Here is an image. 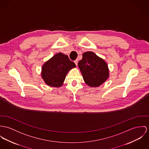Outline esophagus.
Wrapping results in <instances>:
<instances>
[{
	"label": "esophagus",
	"instance_id": "obj_1",
	"mask_svg": "<svg viewBox=\"0 0 149 149\" xmlns=\"http://www.w3.org/2000/svg\"><path fill=\"white\" fill-rule=\"evenodd\" d=\"M78 59H76V60H75V61H74V63H75V65H78Z\"/></svg>",
	"mask_w": 149,
	"mask_h": 149
}]
</instances>
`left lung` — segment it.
<instances>
[{
  "label": "left lung",
  "mask_w": 149,
  "mask_h": 149,
  "mask_svg": "<svg viewBox=\"0 0 149 149\" xmlns=\"http://www.w3.org/2000/svg\"><path fill=\"white\" fill-rule=\"evenodd\" d=\"M78 67L86 84L91 87H97L103 84L109 77L106 62L92 52L83 54Z\"/></svg>",
  "instance_id": "1"
}]
</instances>
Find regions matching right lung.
I'll return each mask as SVG.
<instances>
[{
  "label": "right lung",
  "mask_w": 149,
  "mask_h": 149,
  "mask_svg": "<svg viewBox=\"0 0 149 149\" xmlns=\"http://www.w3.org/2000/svg\"><path fill=\"white\" fill-rule=\"evenodd\" d=\"M76 67L67 55L58 53L45 62L41 69V77L49 86L61 87L71 69Z\"/></svg>",
  "instance_id": "right-lung-1"
}]
</instances>
